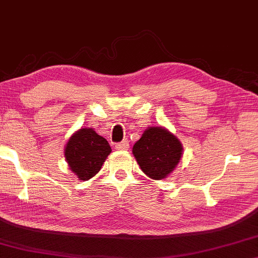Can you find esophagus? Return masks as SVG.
<instances>
[{
	"instance_id": "obj_1",
	"label": "esophagus",
	"mask_w": 258,
	"mask_h": 258,
	"mask_svg": "<svg viewBox=\"0 0 258 258\" xmlns=\"http://www.w3.org/2000/svg\"><path fill=\"white\" fill-rule=\"evenodd\" d=\"M114 147L117 148V150H119V151H126V150H128L130 144H128V141L125 139V140H122L121 143L115 144V146H114Z\"/></svg>"
}]
</instances>
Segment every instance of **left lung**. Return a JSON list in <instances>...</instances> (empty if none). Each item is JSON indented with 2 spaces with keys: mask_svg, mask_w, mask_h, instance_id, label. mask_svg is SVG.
<instances>
[{
  "mask_svg": "<svg viewBox=\"0 0 258 258\" xmlns=\"http://www.w3.org/2000/svg\"><path fill=\"white\" fill-rule=\"evenodd\" d=\"M182 144L162 126H150L134 144L132 153L138 165L153 180L166 179L182 157Z\"/></svg>",
  "mask_w": 258,
  "mask_h": 258,
  "instance_id": "1",
  "label": "left lung"
}]
</instances>
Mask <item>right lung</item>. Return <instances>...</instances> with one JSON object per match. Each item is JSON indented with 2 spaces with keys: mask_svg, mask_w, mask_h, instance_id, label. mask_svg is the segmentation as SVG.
Segmentation results:
<instances>
[{
  "mask_svg": "<svg viewBox=\"0 0 258 258\" xmlns=\"http://www.w3.org/2000/svg\"><path fill=\"white\" fill-rule=\"evenodd\" d=\"M111 151L105 138L91 127H82L69 138L64 155L71 172L88 181L99 172Z\"/></svg>",
  "mask_w": 258,
  "mask_h": 258,
  "instance_id": "obj_1",
  "label": "right lung"
}]
</instances>
